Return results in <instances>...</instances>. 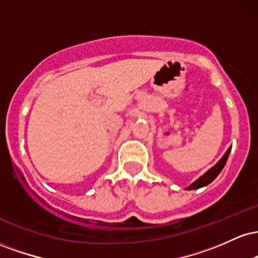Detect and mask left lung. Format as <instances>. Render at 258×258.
<instances>
[{"mask_svg": "<svg viewBox=\"0 0 258 258\" xmlns=\"http://www.w3.org/2000/svg\"><path fill=\"white\" fill-rule=\"evenodd\" d=\"M230 149H232V148H229V149L227 150L226 154H224V155L222 156V159L217 162V164L215 165L214 167L210 168V170L207 171L206 173H204L203 176L199 177V178L195 180V182L191 183L190 185L186 186V188H185L186 190H191V189H199V188H201V186H205L207 184H210V183H211L212 180H214L216 177H217L218 174H220L221 171L223 170L224 165H226V162H227V160H228V156H229Z\"/></svg>", "mask_w": 258, "mask_h": 258, "instance_id": "8db88e82", "label": "left lung"}]
</instances>
